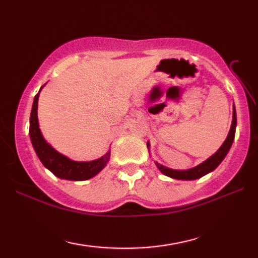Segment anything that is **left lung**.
<instances>
[{"mask_svg": "<svg viewBox=\"0 0 258 258\" xmlns=\"http://www.w3.org/2000/svg\"><path fill=\"white\" fill-rule=\"evenodd\" d=\"M235 127H237V112H235V108L233 104L232 124H231L228 137H226L225 141L223 142V145L220 147V149H218L215 154L209 157L208 159L203 161V163H200L197 166H195V167L189 168V169H183V171L168 168L164 165L157 163V161H155V164L157 167H158L159 171L163 173L164 175L168 176V177L176 178V180H183V181L197 180V178L203 177L204 175H206V174L213 172L214 169H215L217 166L220 165L222 161H223V159L225 158V156L228 155L230 148L233 143L234 135H235ZM147 147H148V149H149V147H150L149 142H147Z\"/></svg>", "mask_w": 258, "mask_h": 258, "instance_id": "1", "label": "left lung"}]
</instances>
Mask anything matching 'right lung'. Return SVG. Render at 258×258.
Listing matches in <instances>:
<instances>
[{
    "mask_svg": "<svg viewBox=\"0 0 258 258\" xmlns=\"http://www.w3.org/2000/svg\"><path fill=\"white\" fill-rule=\"evenodd\" d=\"M44 86L45 84L35 95L29 118V135L34 150L42 161V164L44 165V167L53 173L56 177L71 181L89 180V178L95 176L106 167L109 159H110V150H108L106 155H103L98 159L91 161H76L60 154L50 143H47L41 132L37 117L38 98H40V93Z\"/></svg>",
    "mask_w": 258,
    "mask_h": 258,
    "instance_id": "obj_1",
    "label": "right lung"
}]
</instances>
